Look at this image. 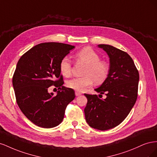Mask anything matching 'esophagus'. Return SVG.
<instances>
[{"mask_svg": "<svg viewBox=\"0 0 157 157\" xmlns=\"http://www.w3.org/2000/svg\"><path fill=\"white\" fill-rule=\"evenodd\" d=\"M80 95H81V93H80V92H79L78 91L75 92V96H80Z\"/></svg>", "mask_w": 157, "mask_h": 157, "instance_id": "34e87169", "label": "esophagus"}]
</instances>
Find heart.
Instances as JSON below:
<instances>
[{
  "label": "heart",
  "mask_w": 157,
  "mask_h": 157,
  "mask_svg": "<svg viewBox=\"0 0 157 157\" xmlns=\"http://www.w3.org/2000/svg\"><path fill=\"white\" fill-rule=\"evenodd\" d=\"M77 62L85 65L82 77L73 78L66 82L68 88L77 91H83L93 84L103 82L109 73V65L93 49L85 47L76 53ZM59 70L63 76L68 77L71 74V64L67 57H63L59 62Z\"/></svg>",
  "instance_id": "heart-1"
}]
</instances>
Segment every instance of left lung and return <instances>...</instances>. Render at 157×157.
Masks as SVG:
<instances>
[{"mask_svg": "<svg viewBox=\"0 0 157 157\" xmlns=\"http://www.w3.org/2000/svg\"><path fill=\"white\" fill-rule=\"evenodd\" d=\"M98 46L107 54L109 69L106 79L94 90L100 94L105 93L107 98L84 94L88 99L84 115L90 127L107 130L120 124L134 107L140 77L134 61L126 52L108 44Z\"/></svg>", "mask_w": 157, "mask_h": 157, "instance_id": "obj_1", "label": "left lung"}]
</instances>
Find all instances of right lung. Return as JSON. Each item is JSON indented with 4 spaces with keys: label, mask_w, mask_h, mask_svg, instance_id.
Here are the masks:
<instances>
[{
    "label": "right lung",
    "mask_w": 157,
    "mask_h": 157,
    "mask_svg": "<svg viewBox=\"0 0 157 157\" xmlns=\"http://www.w3.org/2000/svg\"><path fill=\"white\" fill-rule=\"evenodd\" d=\"M73 48L74 46L58 42L40 43L18 61L12 78L17 103L25 116L38 126H58L66 107L75 98L73 89L63 86L59 70L61 59ZM52 85L59 88L56 95L48 91Z\"/></svg>",
    "instance_id": "add662e5"
}]
</instances>
